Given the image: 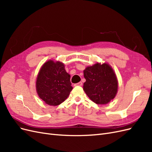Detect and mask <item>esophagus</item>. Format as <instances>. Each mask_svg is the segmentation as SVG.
Here are the masks:
<instances>
[{
    "label": "esophagus",
    "instance_id": "esophagus-1",
    "mask_svg": "<svg viewBox=\"0 0 152 152\" xmlns=\"http://www.w3.org/2000/svg\"><path fill=\"white\" fill-rule=\"evenodd\" d=\"M74 86H82V82H79V83L75 84Z\"/></svg>",
    "mask_w": 152,
    "mask_h": 152
}]
</instances>
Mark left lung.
Returning a JSON list of instances; mask_svg holds the SVG:
<instances>
[{
    "mask_svg": "<svg viewBox=\"0 0 152 152\" xmlns=\"http://www.w3.org/2000/svg\"><path fill=\"white\" fill-rule=\"evenodd\" d=\"M86 81L84 91L89 98L96 104H107L115 96L118 82L112 68L108 64L96 63L84 70Z\"/></svg>",
    "mask_w": 152,
    "mask_h": 152,
    "instance_id": "left-lung-1",
    "label": "left lung"
}]
</instances>
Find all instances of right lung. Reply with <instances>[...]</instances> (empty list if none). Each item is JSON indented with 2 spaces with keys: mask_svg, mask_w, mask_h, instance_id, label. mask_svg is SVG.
Instances as JSON below:
<instances>
[{
  "mask_svg": "<svg viewBox=\"0 0 152 152\" xmlns=\"http://www.w3.org/2000/svg\"><path fill=\"white\" fill-rule=\"evenodd\" d=\"M36 88L40 98L46 104L56 106L63 103L73 89L70 75L63 63L51 60L44 63L37 76Z\"/></svg>",
  "mask_w": 152,
  "mask_h": 152,
  "instance_id": "add662e5",
  "label": "right lung"
}]
</instances>
